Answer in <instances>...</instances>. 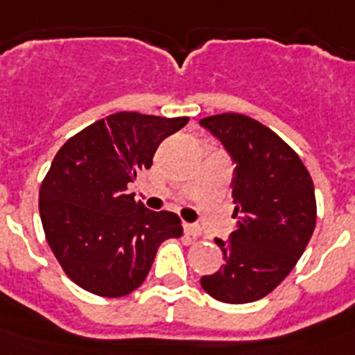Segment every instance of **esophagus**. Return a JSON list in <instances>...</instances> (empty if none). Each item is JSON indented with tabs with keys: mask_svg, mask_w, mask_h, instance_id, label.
I'll return each instance as SVG.
<instances>
[{
	"mask_svg": "<svg viewBox=\"0 0 355 355\" xmlns=\"http://www.w3.org/2000/svg\"><path fill=\"white\" fill-rule=\"evenodd\" d=\"M184 234L192 238H199L202 234V229L196 224H184Z\"/></svg>",
	"mask_w": 355,
	"mask_h": 355,
	"instance_id": "esophagus-1",
	"label": "esophagus"
}]
</instances>
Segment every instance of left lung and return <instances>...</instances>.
Returning a JSON list of instances; mask_svg holds the SVG:
<instances>
[{
    "label": "left lung",
    "mask_w": 355,
    "mask_h": 355,
    "mask_svg": "<svg viewBox=\"0 0 355 355\" xmlns=\"http://www.w3.org/2000/svg\"><path fill=\"white\" fill-rule=\"evenodd\" d=\"M236 165L231 200L236 227L215 238L224 265L200 286L225 304L263 299L293 270L316 224L315 187L299 155L279 135L241 114L200 119Z\"/></svg>",
    "instance_id": "obj_1"
}]
</instances>
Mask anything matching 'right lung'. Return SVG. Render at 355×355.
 Returning <instances> with one entry per match:
<instances>
[{"label": "right lung", "instance_id": "right-lung-1", "mask_svg": "<svg viewBox=\"0 0 355 355\" xmlns=\"http://www.w3.org/2000/svg\"><path fill=\"white\" fill-rule=\"evenodd\" d=\"M187 122L119 112L56 153L40 184L39 211L46 240L72 283L99 297H124L146 281L159 243L183 234L180 216L147 209L128 184Z\"/></svg>", "mask_w": 355, "mask_h": 355}]
</instances>
